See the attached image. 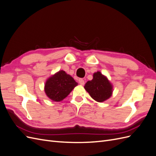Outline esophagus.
Returning a JSON list of instances; mask_svg holds the SVG:
<instances>
[{
    "mask_svg": "<svg viewBox=\"0 0 156 156\" xmlns=\"http://www.w3.org/2000/svg\"><path fill=\"white\" fill-rule=\"evenodd\" d=\"M79 83L80 84H81V85H84V80L83 79H79Z\"/></svg>",
    "mask_w": 156,
    "mask_h": 156,
    "instance_id": "34e87169",
    "label": "esophagus"
}]
</instances>
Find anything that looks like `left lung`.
<instances>
[{
    "label": "left lung",
    "mask_w": 156,
    "mask_h": 156,
    "mask_svg": "<svg viewBox=\"0 0 156 156\" xmlns=\"http://www.w3.org/2000/svg\"><path fill=\"white\" fill-rule=\"evenodd\" d=\"M84 88L91 98L98 102L105 101L112 95V84L105 75L99 71L93 74V79L87 81Z\"/></svg>",
    "instance_id": "obj_1"
}]
</instances>
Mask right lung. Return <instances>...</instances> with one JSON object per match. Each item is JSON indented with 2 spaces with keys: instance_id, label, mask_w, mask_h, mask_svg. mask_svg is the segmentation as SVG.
Instances as JSON below:
<instances>
[{
  "instance_id": "1",
  "label": "right lung",
  "mask_w": 156,
  "mask_h": 156,
  "mask_svg": "<svg viewBox=\"0 0 156 156\" xmlns=\"http://www.w3.org/2000/svg\"><path fill=\"white\" fill-rule=\"evenodd\" d=\"M77 85L78 83L70 75L60 70L47 79L44 91L51 100L60 102L66 98Z\"/></svg>"
}]
</instances>
